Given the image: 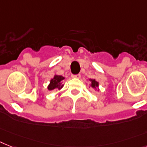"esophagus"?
Listing matches in <instances>:
<instances>
[{"label": "esophagus", "instance_id": "1", "mask_svg": "<svg viewBox=\"0 0 147 147\" xmlns=\"http://www.w3.org/2000/svg\"><path fill=\"white\" fill-rule=\"evenodd\" d=\"M71 77L76 78H81V75H80V74H78V75H72Z\"/></svg>", "mask_w": 147, "mask_h": 147}]
</instances>
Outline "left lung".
<instances>
[{
  "mask_svg": "<svg viewBox=\"0 0 147 147\" xmlns=\"http://www.w3.org/2000/svg\"><path fill=\"white\" fill-rule=\"evenodd\" d=\"M91 82H92V84H91V86H92L93 88H95V87H98V82H96L95 80H90Z\"/></svg>",
  "mask_w": 147,
  "mask_h": 147,
  "instance_id": "left-lung-1",
  "label": "left lung"
}]
</instances>
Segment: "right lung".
<instances>
[{
    "label": "right lung",
    "instance_id": "1",
    "mask_svg": "<svg viewBox=\"0 0 147 147\" xmlns=\"http://www.w3.org/2000/svg\"><path fill=\"white\" fill-rule=\"evenodd\" d=\"M64 79V78L61 76H55L53 79L51 80L50 84L48 86V90H52L53 89H61L63 87L62 84V81Z\"/></svg>",
    "mask_w": 147,
    "mask_h": 147
}]
</instances>
